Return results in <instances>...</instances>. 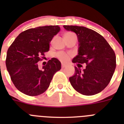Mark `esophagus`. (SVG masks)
I'll list each match as a JSON object with an SVG mask.
<instances>
[{
  "label": "esophagus",
  "mask_w": 124,
  "mask_h": 124,
  "mask_svg": "<svg viewBox=\"0 0 124 124\" xmlns=\"http://www.w3.org/2000/svg\"><path fill=\"white\" fill-rule=\"evenodd\" d=\"M61 66H62V68H65L66 66V64L64 63H61Z\"/></svg>",
  "instance_id": "obj_1"
}]
</instances>
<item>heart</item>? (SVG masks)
Segmentation results:
<instances>
[{"label": "heart", "mask_w": 124, "mask_h": 124, "mask_svg": "<svg viewBox=\"0 0 124 124\" xmlns=\"http://www.w3.org/2000/svg\"><path fill=\"white\" fill-rule=\"evenodd\" d=\"M74 35L73 33L71 32H68L64 35V36H71V35ZM57 57L60 60H63V61H66L69 59L70 58V55L68 54H66L65 53H63V52H59L58 53L56 54Z\"/></svg>", "instance_id": "1"}]
</instances>
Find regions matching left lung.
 <instances>
[{"mask_svg":"<svg viewBox=\"0 0 124 124\" xmlns=\"http://www.w3.org/2000/svg\"><path fill=\"white\" fill-rule=\"evenodd\" d=\"M68 31L76 33L79 43L78 55L73 63L86 64L81 71L75 67L76 73L70 81L76 91L93 96L104 90L110 83L116 68L114 51L105 38L96 31L84 27L64 25Z\"/></svg>","mask_w":124,"mask_h":124,"instance_id":"1","label":"left lung"}]
</instances>
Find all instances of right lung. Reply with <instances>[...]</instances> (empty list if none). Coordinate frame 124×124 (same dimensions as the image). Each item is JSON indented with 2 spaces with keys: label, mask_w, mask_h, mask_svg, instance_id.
Masks as SVG:
<instances>
[{
  "label": "right lung",
  "mask_w": 124,
  "mask_h": 124,
  "mask_svg": "<svg viewBox=\"0 0 124 124\" xmlns=\"http://www.w3.org/2000/svg\"><path fill=\"white\" fill-rule=\"evenodd\" d=\"M58 25L30 28L15 38L7 53L5 64L15 87L27 96L41 94L48 88L53 76L61 70V63L53 58L42 70L38 62L50 50L52 38L60 31Z\"/></svg>",
  "instance_id": "right-lung-1"
}]
</instances>
